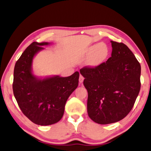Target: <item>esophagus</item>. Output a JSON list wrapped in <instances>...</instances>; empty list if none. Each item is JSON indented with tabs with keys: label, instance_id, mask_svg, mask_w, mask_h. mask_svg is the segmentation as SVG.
I'll return each instance as SVG.
<instances>
[{
	"label": "esophagus",
	"instance_id": "34e87169",
	"mask_svg": "<svg viewBox=\"0 0 151 151\" xmlns=\"http://www.w3.org/2000/svg\"><path fill=\"white\" fill-rule=\"evenodd\" d=\"M84 78L83 77V76H82L81 75H80V76H79V82H80V83H82V82H83V81H84Z\"/></svg>",
	"mask_w": 151,
	"mask_h": 151
}]
</instances>
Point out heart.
<instances>
[{
	"mask_svg": "<svg viewBox=\"0 0 151 151\" xmlns=\"http://www.w3.org/2000/svg\"><path fill=\"white\" fill-rule=\"evenodd\" d=\"M84 55L89 58L87 61L88 65L96 68L101 65L107 60L109 55V48L105 43L95 44L85 50Z\"/></svg>",
	"mask_w": 151,
	"mask_h": 151,
	"instance_id": "1",
	"label": "heart"
}]
</instances>
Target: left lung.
<instances>
[{"label":"left lung","mask_w":151,"mask_h":151,"mask_svg":"<svg viewBox=\"0 0 151 151\" xmlns=\"http://www.w3.org/2000/svg\"><path fill=\"white\" fill-rule=\"evenodd\" d=\"M111 57L96 68L80 70L88 91L87 111L93 122L108 124L123 119L140 91L141 65L128 47L111 41Z\"/></svg>","instance_id":"left-lung-1"}]
</instances>
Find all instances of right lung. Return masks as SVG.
<instances>
[{
    "label": "right lung",
    "instance_id": "1",
    "mask_svg": "<svg viewBox=\"0 0 151 151\" xmlns=\"http://www.w3.org/2000/svg\"><path fill=\"white\" fill-rule=\"evenodd\" d=\"M49 42H33L16 61L14 71L13 91L22 113L40 126L54 124L63 117L65 105L78 85L79 73L67 77L59 75L37 77L32 73L35 55Z\"/></svg>",
    "mask_w": 151,
    "mask_h": 151
}]
</instances>
